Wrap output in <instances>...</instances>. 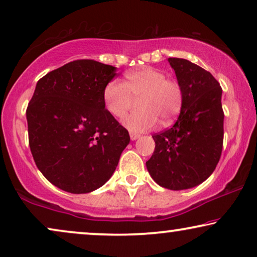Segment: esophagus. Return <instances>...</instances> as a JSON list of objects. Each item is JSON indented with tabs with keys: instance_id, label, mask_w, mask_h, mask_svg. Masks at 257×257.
<instances>
[{
	"instance_id": "esophagus-1",
	"label": "esophagus",
	"mask_w": 257,
	"mask_h": 257,
	"mask_svg": "<svg viewBox=\"0 0 257 257\" xmlns=\"http://www.w3.org/2000/svg\"><path fill=\"white\" fill-rule=\"evenodd\" d=\"M139 135H137V133H130V138H131V140H137V139H138L139 138Z\"/></svg>"
}]
</instances>
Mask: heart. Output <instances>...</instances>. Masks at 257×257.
Instances as JSON below:
<instances>
[{
  "label": "heart",
  "instance_id": "obj_1",
  "mask_svg": "<svg viewBox=\"0 0 257 257\" xmlns=\"http://www.w3.org/2000/svg\"><path fill=\"white\" fill-rule=\"evenodd\" d=\"M126 82L113 79L105 86L103 99L106 110L115 118L124 117L139 99L138 107L122 119V125L131 132L150 131L160 119L170 124L180 113L184 104V90L177 79L166 78L160 70L142 68L126 73Z\"/></svg>",
  "mask_w": 257,
  "mask_h": 257
}]
</instances>
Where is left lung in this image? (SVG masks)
Masks as SVG:
<instances>
[{"label":"left lung","mask_w":257,"mask_h":257,"mask_svg":"<svg viewBox=\"0 0 257 257\" xmlns=\"http://www.w3.org/2000/svg\"><path fill=\"white\" fill-rule=\"evenodd\" d=\"M184 90V104L171 128L152 136L156 149L147 171L161 187L182 191L209 178L223 144L222 89L212 73L184 58H168Z\"/></svg>","instance_id":"obj_1"}]
</instances>
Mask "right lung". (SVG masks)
<instances>
[{
	"label": "right lung",
	"mask_w": 257,
	"mask_h": 257,
	"mask_svg": "<svg viewBox=\"0 0 257 257\" xmlns=\"http://www.w3.org/2000/svg\"><path fill=\"white\" fill-rule=\"evenodd\" d=\"M115 76L114 66L78 59L36 84L27 108L29 146L38 170L63 191L101 187L128 145L127 130L104 105V89Z\"/></svg>",
	"instance_id": "right-lung-1"
}]
</instances>
